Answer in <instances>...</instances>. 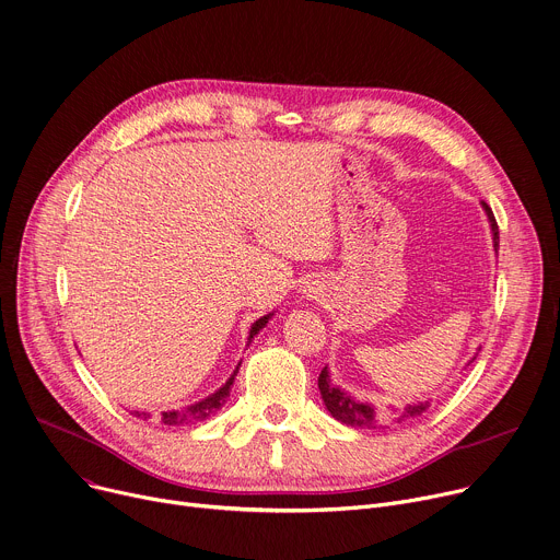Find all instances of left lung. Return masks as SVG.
Returning <instances> with one entry per match:
<instances>
[{"label": "left lung", "instance_id": "1", "mask_svg": "<svg viewBox=\"0 0 560 560\" xmlns=\"http://www.w3.org/2000/svg\"><path fill=\"white\" fill-rule=\"evenodd\" d=\"M485 211H487V218L491 222V231H493V246L499 248V224H495V218L491 213V209L482 202ZM318 389H320V396L329 409V413L349 424V427H355V429H376V427H387L392 422H402L407 418H416L420 416L429 405L427 402H418V405H407L405 409H392V411H378L366 402H360V400H353L349 394L340 392L336 385H331L329 381V371L327 366L320 371L318 376Z\"/></svg>", "mask_w": 560, "mask_h": 560}]
</instances>
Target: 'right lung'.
<instances>
[{"mask_svg": "<svg viewBox=\"0 0 560 560\" xmlns=\"http://www.w3.org/2000/svg\"><path fill=\"white\" fill-rule=\"evenodd\" d=\"M269 318H271V314L269 316H262L260 320H256L254 323V327H252V331H248V342L254 340V336L269 323ZM242 364V362H240ZM240 364H237V369H240ZM237 369L233 371V376L226 381V385H222L215 394H211L209 398H205V400H200V402H196V405H191V407H184V409H173V411H162L160 413V420L164 422V424H168V427H182V424H191V422H200V420H207L209 416H213L218 409H222V405L226 402V398H229V394H231V387H233V381H235V376H237ZM140 418H149V413H138Z\"/></svg>", "mask_w": 560, "mask_h": 560, "instance_id": "add662e5", "label": "right lung"}]
</instances>
